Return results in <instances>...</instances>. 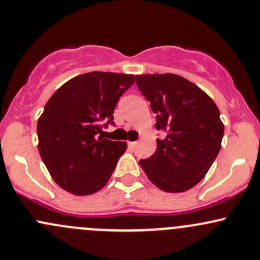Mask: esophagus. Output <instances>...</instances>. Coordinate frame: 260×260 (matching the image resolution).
I'll use <instances>...</instances> for the list:
<instances>
[{
  "label": "esophagus",
  "instance_id": "esophagus-1",
  "mask_svg": "<svg viewBox=\"0 0 260 260\" xmlns=\"http://www.w3.org/2000/svg\"><path fill=\"white\" fill-rule=\"evenodd\" d=\"M127 144H129L130 149H135L136 145H138V142H136V141H129V142H127Z\"/></svg>",
  "mask_w": 260,
  "mask_h": 260
}]
</instances>
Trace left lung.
Returning a JSON list of instances; mask_svg holds the SVG:
<instances>
[{
	"label": "left lung",
	"instance_id": "obj_1",
	"mask_svg": "<svg viewBox=\"0 0 260 260\" xmlns=\"http://www.w3.org/2000/svg\"><path fill=\"white\" fill-rule=\"evenodd\" d=\"M136 85L156 114V129L166 133L140 166L162 191L185 192L205 177L220 150L224 125L218 108L202 89L177 74L136 75Z\"/></svg>",
	"mask_w": 260,
	"mask_h": 260
}]
</instances>
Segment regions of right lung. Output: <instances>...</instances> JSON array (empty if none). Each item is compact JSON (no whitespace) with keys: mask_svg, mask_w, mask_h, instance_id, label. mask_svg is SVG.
Instances as JSON below:
<instances>
[{"mask_svg":"<svg viewBox=\"0 0 260 260\" xmlns=\"http://www.w3.org/2000/svg\"><path fill=\"white\" fill-rule=\"evenodd\" d=\"M134 82L133 74H80L47 102L37 122L38 151L53 180L67 192L86 196L108 183L127 145L104 139L102 124H114L119 98Z\"/></svg>","mask_w":260,"mask_h":260,"instance_id":"obj_1","label":"right lung"}]
</instances>
